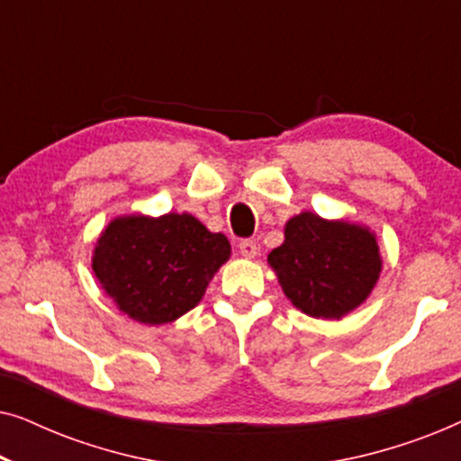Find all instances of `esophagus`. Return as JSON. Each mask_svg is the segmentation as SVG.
Segmentation results:
<instances>
[{
	"label": "esophagus",
	"instance_id": "1",
	"mask_svg": "<svg viewBox=\"0 0 461 461\" xmlns=\"http://www.w3.org/2000/svg\"><path fill=\"white\" fill-rule=\"evenodd\" d=\"M239 251H241L243 258H256L258 245H256L254 239H243V241L239 243Z\"/></svg>",
	"mask_w": 461,
	"mask_h": 461
}]
</instances>
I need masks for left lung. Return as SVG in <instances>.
I'll list each match as a JSON object with an SVG mask.
<instances>
[{
    "instance_id": "8db88e82",
    "label": "left lung",
    "mask_w": 461,
    "mask_h": 461,
    "mask_svg": "<svg viewBox=\"0 0 461 461\" xmlns=\"http://www.w3.org/2000/svg\"><path fill=\"white\" fill-rule=\"evenodd\" d=\"M268 264L292 304L319 319H339L357 308L382 268L369 230L311 212L289 220L285 243L270 251Z\"/></svg>"
}]
</instances>
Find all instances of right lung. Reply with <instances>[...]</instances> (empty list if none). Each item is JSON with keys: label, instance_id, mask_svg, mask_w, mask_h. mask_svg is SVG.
Here are the masks:
<instances>
[{"label": "right lung", "instance_id": "obj_1", "mask_svg": "<svg viewBox=\"0 0 461 461\" xmlns=\"http://www.w3.org/2000/svg\"><path fill=\"white\" fill-rule=\"evenodd\" d=\"M230 243L188 213L119 218L98 239L92 268L125 314L149 325L178 319L199 304Z\"/></svg>", "mask_w": 461, "mask_h": 461}]
</instances>
